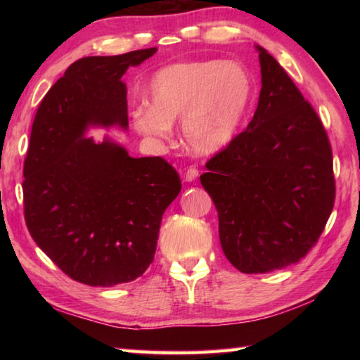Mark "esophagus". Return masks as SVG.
<instances>
[{"label":"esophagus","mask_w":360,"mask_h":360,"mask_svg":"<svg viewBox=\"0 0 360 360\" xmlns=\"http://www.w3.org/2000/svg\"><path fill=\"white\" fill-rule=\"evenodd\" d=\"M198 178V169L197 168H193V167H191L187 169V172L184 173V181L186 182H192V181H195Z\"/></svg>","instance_id":"1"}]
</instances>
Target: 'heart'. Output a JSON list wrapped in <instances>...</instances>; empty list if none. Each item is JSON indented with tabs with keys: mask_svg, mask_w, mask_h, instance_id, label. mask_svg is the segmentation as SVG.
Wrapping results in <instances>:
<instances>
[{
	"mask_svg": "<svg viewBox=\"0 0 360 360\" xmlns=\"http://www.w3.org/2000/svg\"><path fill=\"white\" fill-rule=\"evenodd\" d=\"M254 82L245 66L222 60H193L163 66L148 85V105L131 112L139 135L162 143L181 120L182 139L195 155L227 148L245 120Z\"/></svg>",
	"mask_w": 360,
	"mask_h": 360,
	"instance_id": "heart-1",
	"label": "heart"
}]
</instances>
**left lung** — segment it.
<instances>
[{"instance_id": "obj_1", "label": "left lung", "mask_w": 360, "mask_h": 360, "mask_svg": "<svg viewBox=\"0 0 360 360\" xmlns=\"http://www.w3.org/2000/svg\"><path fill=\"white\" fill-rule=\"evenodd\" d=\"M262 89L248 129L200 176L217 210L225 257L243 273L297 264L324 230L335 202L327 133L295 84L264 47Z\"/></svg>"}]
</instances>
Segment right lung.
I'll return each instance as SVG.
<instances>
[{
  "label": "right lung",
  "instance_id": "right-lung-1",
  "mask_svg": "<svg viewBox=\"0 0 360 360\" xmlns=\"http://www.w3.org/2000/svg\"><path fill=\"white\" fill-rule=\"evenodd\" d=\"M157 47L84 57L42 98L23 165L25 222L42 251L70 278L111 288L154 260L162 216L181 192L162 157H130L90 129L129 130L124 75Z\"/></svg>",
  "mask_w": 360,
  "mask_h": 360
}]
</instances>
